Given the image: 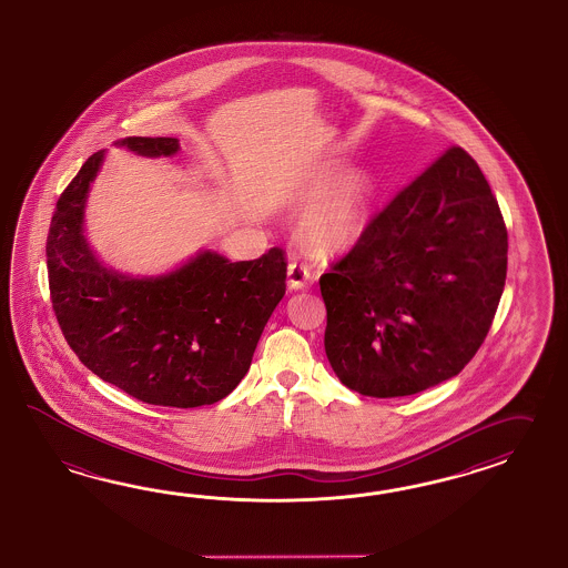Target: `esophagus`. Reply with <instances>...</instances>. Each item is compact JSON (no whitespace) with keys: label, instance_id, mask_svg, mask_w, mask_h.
<instances>
[{"label":"esophagus","instance_id":"34e87169","mask_svg":"<svg viewBox=\"0 0 568 568\" xmlns=\"http://www.w3.org/2000/svg\"><path fill=\"white\" fill-rule=\"evenodd\" d=\"M310 278H312V273H310L306 264L297 261L290 262V266H287V283H290L292 290H304Z\"/></svg>","mask_w":568,"mask_h":568}]
</instances>
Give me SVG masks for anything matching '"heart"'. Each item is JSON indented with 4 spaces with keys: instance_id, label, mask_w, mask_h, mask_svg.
I'll return each mask as SVG.
<instances>
[{
    "instance_id": "1",
    "label": "heart",
    "mask_w": 568,
    "mask_h": 568,
    "mask_svg": "<svg viewBox=\"0 0 568 568\" xmlns=\"http://www.w3.org/2000/svg\"><path fill=\"white\" fill-rule=\"evenodd\" d=\"M366 202V185L349 178L331 199L314 211L306 223L307 244L318 250H341L352 244L359 233Z\"/></svg>"
}]
</instances>
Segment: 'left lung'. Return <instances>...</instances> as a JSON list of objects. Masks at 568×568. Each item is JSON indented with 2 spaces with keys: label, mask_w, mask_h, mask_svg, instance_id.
Listing matches in <instances>:
<instances>
[{
  "label": "left lung",
  "mask_w": 568,
  "mask_h": 568,
  "mask_svg": "<svg viewBox=\"0 0 568 568\" xmlns=\"http://www.w3.org/2000/svg\"><path fill=\"white\" fill-rule=\"evenodd\" d=\"M505 219L471 154L450 146L321 276L324 349L366 397H407L465 368L505 290Z\"/></svg>",
  "instance_id": "1"
}]
</instances>
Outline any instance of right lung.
Returning a JSON list of instances; mask_svg holds the SVG:
<instances>
[{
	"label": "right lung",
	"instance_id": "1",
	"mask_svg": "<svg viewBox=\"0 0 568 568\" xmlns=\"http://www.w3.org/2000/svg\"><path fill=\"white\" fill-rule=\"evenodd\" d=\"M144 156L178 153V139L130 136ZM105 151L91 154L55 204L47 235L49 293L78 359L134 399L200 407L225 399L252 364L264 324L285 295L287 261L271 247L256 261L216 252L169 275L109 271L84 240V202Z\"/></svg>",
	"mask_w": 568,
	"mask_h": 568
}]
</instances>
